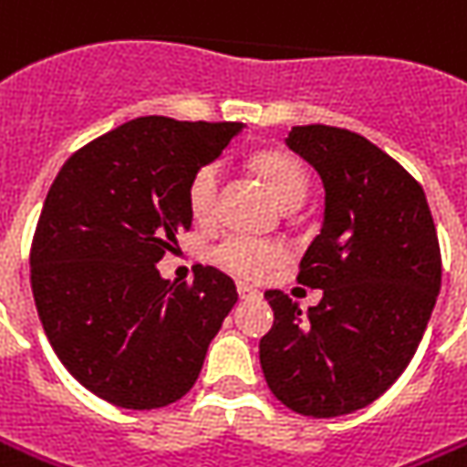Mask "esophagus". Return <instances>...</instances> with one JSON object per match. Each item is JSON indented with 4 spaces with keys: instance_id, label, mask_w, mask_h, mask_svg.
<instances>
[{
    "instance_id": "1",
    "label": "esophagus",
    "mask_w": 467,
    "mask_h": 467,
    "mask_svg": "<svg viewBox=\"0 0 467 467\" xmlns=\"http://www.w3.org/2000/svg\"><path fill=\"white\" fill-rule=\"evenodd\" d=\"M237 294H240V299H255L258 296V288L247 286V284H237Z\"/></svg>"
}]
</instances>
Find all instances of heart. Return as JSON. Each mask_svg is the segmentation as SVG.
<instances>
[{
  "label": "heart",
  "mask_w": 467,
  "mask_h": 467,
  "mask_svg": "<svg viewBox=\"0 0 467 467\" xmlns=\"http://www.w3.org/2000/svg\"><path fill=\"white\" fill-rule=\"evenodd\" d=\"M253 168L274 199L284 209H296L309 192V173L296 155L286 150H263L253 158ZM220 181L222 168L217 163H204L193 171L186 202L193 220L212 222L217 217L220 207ZM284 258V245L274 240H260L250 234L230 233L222 237L217 245L212 247V260L222 265L224 271L243 278H258L271 265Z\"/></svg>",
  "instance_id": "heart-1"
}]
</instances>
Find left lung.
Listing matches in <instances>:
<instances>
[{"mask_svg": "<svg viewBox=\"0 0 467 467\" xmlns=\"http://www.w3.org/2000/svg\"><path fill=\"white\" fill-rule=\"evenodd\" d=\"M286 145L325 183V222L296 281L322 288L299 301L271 288L274 327L260 366L284 407L340 417L393 386L420 348L442 281V255L420 181L363 135L329 125L291 127Z\"/></svg>", "mask_w": 467, "mask_h": 467, "instance_id": "1", "label": "left lung"}]
</instances>
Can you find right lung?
<instances>
[{"mask_svg": "<svg viewBox=\"0 0 467 467\" xmlns=\"http://www.w3.org/2000/svg\"><path fill=\"white\" fill-rule=\"evenodd\" d=\"M240 130L138 117L78 148L47 192L30 245L37 317L66 370L114 407L179 401L237 301L214 265L168 284L155 263L192 230L193 171Z\"/></svg>", "mask_w": 467, "mask_h": 467, "instance_id": "right-lung-1", "label": "right lung"}]
</instances>
